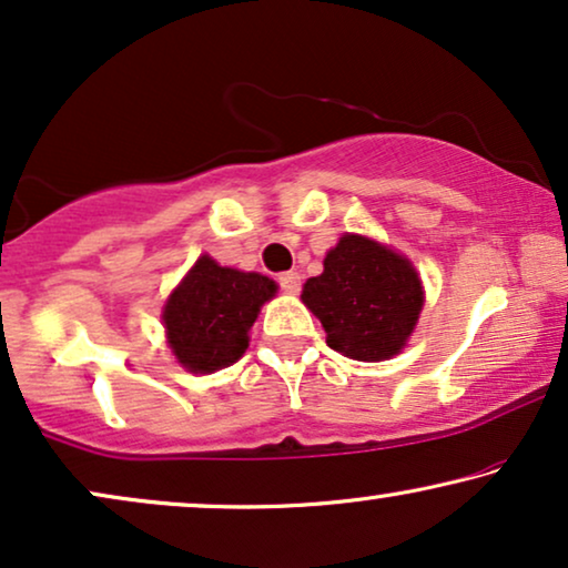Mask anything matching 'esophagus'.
<instances>
[{"label": "esophagus", "mask_w": 568, "mask_h": 568, "mask_svg": "<svg viewBox=\"0 0 568 568\" xmlns=\"http://www.w3.org/2000/svg\"><path fill=\"white\" fill-rule=\"evenodd\" d=\"M278 286H282V292L286 294H297L300 292V274L297 271H286V274H282L276 278Z\"/></svg>", "instance_id": "obj_1"}]
</instances>
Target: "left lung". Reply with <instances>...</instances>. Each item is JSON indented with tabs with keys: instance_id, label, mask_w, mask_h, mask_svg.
I'll list each match as a JSON object with an SVG mask.
<instances>
[{
	"instance_id": "obj_1",
	"label": "left lung",
	"mask_w": 568,
	"mask_h": 568,
	"mask_svg": "<svg viewBox=\"0 0 568 568\" xmlns=\"http://www.w3.org/2000/svg\"><path fill=\"white\" fill-rule=\"evenodd\" d=\"M302 302L325 331V344L348 359L383 362L398 354L424 305L422 282L403 255L375 240L344 235L307 278Z\"/></svg>"
}]
</instances>
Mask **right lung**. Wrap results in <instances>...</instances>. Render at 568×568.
Returning <instances> with one entry per match:
<instances>
[{"label": "right lung", "mask_w": 568, "mask_h": 568, "mask_svg": "<svg viewBox=\"0 0 568 568\" xmlns=\"http://www.w3.org/2000/svg\"><path fill=\"white\" fill-rule=\"evenodd\" d=\"M274 292L268 276L224 268L201 255L162 313L178 362L191 372H214L237 362L261 305Z\"/></svg>", "instance_id": "right-lung-1"}]
</instances>
